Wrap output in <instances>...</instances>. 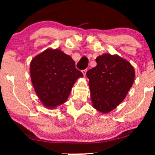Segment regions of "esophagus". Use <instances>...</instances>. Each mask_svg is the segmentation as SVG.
<instances>
[{"instance_id": "34e87169", "label": "esophagus", "mask_w": 155, "mask_h": 155, "mask_svg": "<svg viewBox=\"0 0 155 155\" xmlns=\"http://www.w3.org/2000/svg\"><path fill=\"white\" fill-rule=\"evenodd\" d=\"M82 74H83L84 75H86V73H87V69L82 70Z\"/></svg>"}]
</instances>
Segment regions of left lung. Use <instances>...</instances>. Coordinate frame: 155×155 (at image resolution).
Here are the masks:
<instances>
[{"instance_id": "8db88e82", "label": "left lung", "mask_w": 155, "mask_h": 155, "mask_svg": "<svg viewBox=\"0 0 155 155\" xmlns=\"http://www.w3.org/2000/svg\"><path fill=\"white\" fill-rule=\"evenodd\" d=\"M97 66L89 70L92 105L99 111L108 113L124 100L135 79V71L128 61L118 56L104 54L96 58Z\"/></svg>"}]
</instances>
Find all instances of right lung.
<instances>
[{
    "mask_svg": "<svg viewBox=\"0 0 155 155\" xmlns=\"http://www.w3.org/2000/svg\"><path fill=\"white\" fill-rule=\"evenodd\" d=\"M30 75L37 96L49 109L64 103L76 80L83 76L71 57L59 49H46L35 56Z\"/></svg>",
    "mask_w": 155,
    "mask_h": 155,
    "instance_id": "obj_1",
    "label": "right lung"
}]
</instances>
